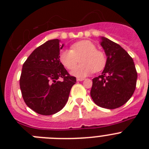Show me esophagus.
<instances>
[{
  "label": "esophagus",
  "mask_w": 149,
  "mask_h": 149,
  "mask_svg": "<svg viewBox=\"0 0 149 149\" xmlns=\"http://www.w3.org/2000/svg\"><path fill=\"white\" fill-rule=\"evenodd\" d=\"M84 80H85V79H84V78H79V77H78V78H77V81H83Z\"/></svg>",
  "instance_id": "obj_1"
}]
</instances>
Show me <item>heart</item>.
Wrapping results in <instances>:
<instances>
[{"instance_id":"1","label":"heart","mask_w":149,"mask_h":149,"mask_svg":"<svg viewBox=\"0 0 149 149\" xmlns=\"http://www.w3.org/2000/svg\"><path fill=\"white\" fill-rule=\"evenodd\" d=\"M81 58V64L74 68ZM60 60L68 69H72V74L85 77L93 72H100L106 65V56L101 51L96 49L92 42L83 40L71 46V50H63L60 54Z\"/></svg>"}]
</instances>
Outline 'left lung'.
I'll return each mask as SVG.
<instances>
[{
  "mask_svg": "<svg viewBox=\"0 0 149 149\" xmlns=\"http://www.w3.org/2000/svg\"><path fill=\"white\" fill-rule=\"evenodd\" d=\"M101 45L107 56L101 75L93 79L90 95L95 104L116 109L127 102L136 89L137 72L132 57L119 45L101 37Z\"/></svg>",
  "mask_w": 149,
  "mask_h": 149,
  "instance_id": "left-lung-1",
  "label": "left lung"
}]
</instances>
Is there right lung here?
<instances>
[{
  "label": "right lung",
  "instance_id": "1",
  "mask_svg": "<svg viewBox=\"0 0 149 149\" xmlns=\"http://www.w3.org/2000/svg\"><path fill=\"white\" fill-rule=\"evenodd\" d=\"M60 42L51 39L39 46L22 66L20 89L23 99L27 107L41 115L60 111L76 83V77L68 73L60 60L63 47Z\"/></svg>",
  "mask_w": 149,
  "mask_h": 149
}]
</instances>
